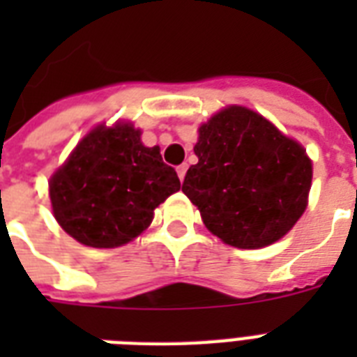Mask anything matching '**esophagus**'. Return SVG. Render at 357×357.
<instances>
[{
    "mask_svg": "<svg viewBox=\"0 0 357 357\" xmlns=\"http://www.w3.org/2000/svg\"><path fill=\"white\" fill-rule=\"evenodd\" d=\"M185 174H187V165H179V167H178V176H179V179H181V181H183V179H185Z\"/></svg>",
    "mask_w": 357,
    "mask_h": 357,
    "instance_id": "1",
    "label": "esophagus"
}]
</instances>
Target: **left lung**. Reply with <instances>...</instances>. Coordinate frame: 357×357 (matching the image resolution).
<instances>
[{"instance_id": "left-lung-1", "label": "left lung", "mask_w": 357, "mask_h": 357, "mask_svg": "<svg viewBox=\"0 0 357 357\" xmlns=\"http://www.w3.org/2000/svg\"><path fill=\"white\" fill-rule=\"evenodd\" d=\"M198 162L181 185L213 235L235 248L276 243L307 207L313 168L302 144L241 105L202 123Z\"/></svg>"}]
</instances>
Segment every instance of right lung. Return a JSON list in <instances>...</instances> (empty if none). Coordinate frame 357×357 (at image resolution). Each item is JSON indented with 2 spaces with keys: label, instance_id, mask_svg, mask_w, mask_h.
Masks as SVG:
<instances>
[{
  "label": "right lung",
  "instance_id": "1",
  "mask_svg": "<svg viewBox=\"0 0 357 357\" xmlns=\"http://www.w3.org/2000/svg\"><path fill=\"white\" fill-rule=\"evenodd\" d=\"M159 146L140 142L131 122L105 123L83 137L50 179L53 217L77 243L116 248L153 220V211L179 190Z\"/></svg>",
  "mask_w": 357,
  "mask_h": 357
}]
</instances>
